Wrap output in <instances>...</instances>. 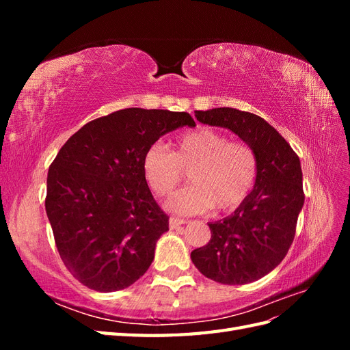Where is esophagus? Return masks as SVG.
Here are the masks:
<instances>
[{"label":"esophagus","instance_id":"34e87169","mask_svg":"<svg viewBox=\"0 0 350 350\" xmlns=\"http://www.w3.org/2000/svg\"><path fill=\"white\" fill-rule=\"evenodd\" d=\"M184 224H185V220H183V219H176V217L169 219V228H171V229H178L179 226H183Z\"/></svg>","mask_w":350,"mask_h":350}]
</instances>
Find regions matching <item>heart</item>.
Here are the masks:
<instances>
[{
    "label": "heart",
    "instance_id": "obj_1",
    "mask_svg": "<svg viewBox=\"0 0 350 350\" xmlns=\"http://www.w3.org/2000/svg\"><path fill=\"white\" fill-rule=\"evenodd\" d=\"M189 172L193 185L166 203L176 215H198L213 208L232 211L251 194L258 175V159L251 146L229 142L211 129H197L178 135L172 152L152 144L143 157L146 183L157 197H167Z\"/></svg>",
    "mask_w": 350,
    "mask_h": 350
}]
</instances>
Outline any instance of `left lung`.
I'll use <instances>...</instances> for the list:
<instances>
[{
  "mask_svg": "<svg viewBox=\"0 0 350 350\" xmlns=\"http://www.w3.org/2000/svg\"><path fill=\"white\" fill-rule=\"evenodd\" d=\"M201 124L221 126L251 146L258 175L251 194L228 217L208 221L207 245L191 252L206 278L224 284L256 282L276 269L293 242L304 206L299 157L261 116L234 108L196 111Z\"/></svg>",
  "mask_w": 350,
  "mask_h": 350,
  "instance_id": "8db88e82",
  "label": "left lung"
}]
</instances>
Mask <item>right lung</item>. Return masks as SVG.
Masks as SVG:
<instances>
[{"mask_svg": "<svg viewBox=\"0 0 350 350\" xmlns=\"http://www.w3.org/2000/svg\"><path fill=\"white\" fill-rule=\"evenodd\" d=\"M185 125L196 126L187 112L121 109L83 125L52 162L46 215L61 260L89 289H125L150 267L169 219L146 183L143 157Z\"/></svg>", "mask_w": 350, "mask_h": 350, "instance_id": "1", "label": "right lung"}]
</instances>
